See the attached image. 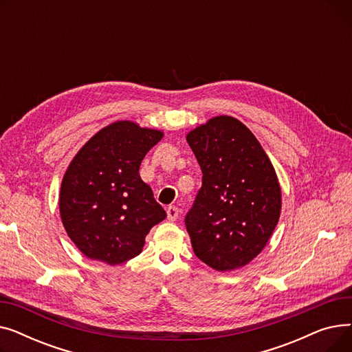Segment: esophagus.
Masks as SVG:
<instances>
[{
	"instance_id": "esophagus-1",
	"label": "esophagus",
	"mask_w": 352,
	"mask_h": 352,
	"mask_svg": "<svg viewBox=\"0 0 352 352\" xmlns=\"http://www.w3.org/2000/svg\"><path fill=\"white\" fill-rule=\"evenodd\" d=\"M178 212H179L178 208L171 206V207L166 208V218H168L170 221H175L178 218Z\"/></svg>"
}]
</instances>
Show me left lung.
Wrapping results in <instances>:
<instances>
[{"label": "left lung", "instance_id": "left-lung-1", "mask_svg": "<svg viewBox=\"0 0 352 352\" xmlns=\"http://www.w3.org/2000/svg\"><path fill=\"white\" fill-rule=\"evenodd\" d=\"M201 166L202 186L186 215L195 255L217 271L247 265L278 223L281 188L255 135L221 116L187 135Z\"/></svg>", "mask_w": 352, "mask_h": 352}]
</instances>
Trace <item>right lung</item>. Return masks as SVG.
I'll use <instances>...</instances> for the list:
<instances>
[{"mask_svg":"<svg viewBox=\"0 0 352 352\" xmlns=\"http://www.w3.org/2000/svg\"><path fill=\"white\" fill-rule=\"evenodd\" d=\"M162 135L118 121L102 128L71 161L61 184L60 214L72 243L91 260L109 265L131 260L166 217L138 173Z\"/></svg>","mask_w":352,"mask_h":352,"instance_id":"add662e5","label":"right lung"}]
</instances>
